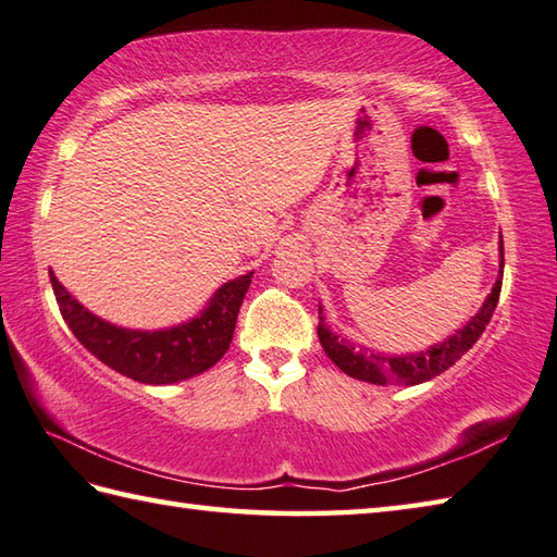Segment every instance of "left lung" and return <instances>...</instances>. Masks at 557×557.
<instances>
[{
    "label": "left lung",
    "mask_w": 557,
    "mask_h": 557,
    "mask_svg": "<svg viewBox=\"0 0 557 557\" xmlns=\"http://www.w3.org/2000/svg\"><path fill=\"white\" fill-rule=\"evenodd\" d=\"M502 269H505V247H502V235H499V278L495 281V286H492V293L485 298V302H482V308L454 334V337L432 344L424 351L395 356V354H381V351L354 346L349 339L339 337V334H334L327 327V322H324V314H322V306H320L318 337H320L322 349L346 375L359 377V381H366V383L419 385L424 381H432V377H436L438 373L450 369V366H454L460 356H463L470 346L480 339V334L485 332L492 312H495L497 300H499Z\"/></svg>",
    "instance_id": "8db88e82"
}]
</instances>
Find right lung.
<instances>
[{"label": "right lung", "instance_id": "right-lung-1", "mask_svg": "<svg viewBox=\"0 0 557 557\" xmlns=\"http://www.w3.org/2000/svg\"><path fill=\"white\" fill-rule=\"evenodd\" d=\"M255 271L220 286L206 310L166 330H128L101 320L70 296L50 271L52 293L72 334L109 369L148 385H170L203 373L223 359Z\"/></svg>", "mask_w": 557, "mask_h": 557}]
</instances>
